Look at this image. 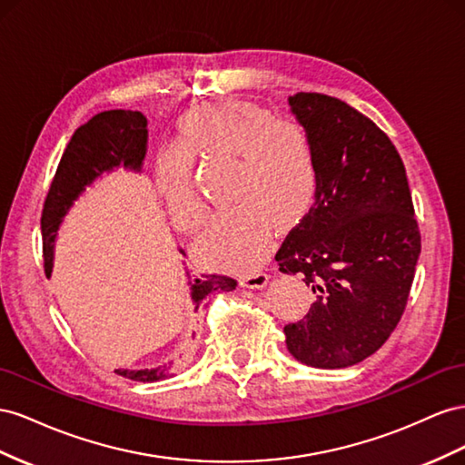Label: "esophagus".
<instances>
[{"mask_svg": "<svg viewBox=\"0 0 465 465\" xmlns=\"http://www.w3.org/2000/svg\"><path fill=\"white\" fill-rule=\"evenodd\" d=\"M269 282V276L261 272V271H255V272H249V274H243L240 278V284L243 288H264Z\"/></svg>", "mask_w": 465, "mask_h": 465, "instance_id": "obj_1", "label": "esophagus"}]
</instances>
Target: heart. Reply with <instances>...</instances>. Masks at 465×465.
<instances>
[{
    "instance_id": "1",
    "label": "heart",
    "mask_w": 465,
    "mask_h": 465,
    "mask_svg": "<svg viewBox=\"0 0 465 465\" xmlns=\"http://www.w3.org/2000/svg\"><path fill=\"white\" fill-rule=\"evenodd\" d=\"M196 157L233 159V204L210 218L194 242L196 255L214 267L255 269L269 249L272 223L290 228L313 203L317 163L308 130L237 101L201 104L184 114L179 150L159 157L155 183L171 220L189 232L206 212L191 175L189 159Z\"/></svg>"
}]
</instances>
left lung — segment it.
Here are the masks:
<instances>
[{"mask_svg":"<svg viewBox=\"0 0 465 465\" xmlns=\"http://www.w3.org/2000/svg\"><path fill=\"white\" fill-rule=\"evenodd\" d=\"M312 138L315 203L274 261L313 290L303 320L284 327L290 354L313 368H347L374 354L400 323L420 233L400 153L351 104L322 93L288 97Z\"/></svg>","mask_w":465,"mask_h":465,"instance_id":"obj_1","label":"left lung"}]
</instances>
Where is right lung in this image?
<instances>
[{
    "label": "right lung",
    "mask_w": 465,
    "mask_h": 465,
    "mask_svg": "<svg viewBox=\"0 0 465 465\" xmlns=\"http://www.w3.org/2000/svg\"><path fill=\"white\" fill-rule=\"evenodd\" d=\"M145 155H148V118L140 111H104L75 130L60 159L56 177L50 184L43 208L41 230L46 276H50L52 269H54L58 230L77 198L97 179L113 173L114 169L123 167L126 171L142 173ZM179 253L187 257L181 247ZM184 274L189 276V298L194 312L201 308L206 296L216 294V292H232L237 286V281H233L232 276ZM173 372V362L145 370H116L118 376L136 381H157Z\"/></svg>",
    "instance_id": "add662e5"
}]
</instances>
